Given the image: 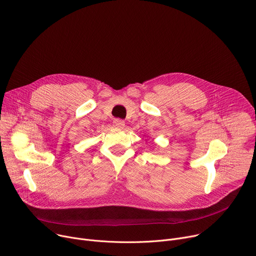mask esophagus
I'll return each instance as SVG.
<instances>
[{
	"label": "esophagus",
	"mask_w": 256,
	"mask_h": 256,
	"mask_svg": "<svg viewBox=\"0 0 256 256\" xmlns=\"http://www.w3.org/2000/svg\"><path fill=\"white\" fill-rule=\"evenodd\" d=\"M112 124L116 128H124V126H125V122L123 120H121V119H114Z\"/></svg>",
	"instance_id": "1"
}]
</instances>
